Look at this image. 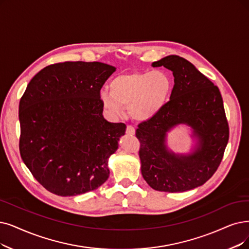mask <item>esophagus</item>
<instances>
[{"instance_id": "obj_1", "label": "esophagus", "mask_w": 249, "mask_h": 249, "mask_svg": "<svg viewBox=\"0 0 249 249\" xmlns=\"http://www.w3.org/2000/svg\"><path fill=\"white\" fill-rule=\"evenodd\" d=\"M135 127L134 126H132V125H127L126 126V130H125V133L127 134V135H131V136H133V135H135Z\"/></svg>"}]
</instances>
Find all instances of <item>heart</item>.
Masks as SVG:
<instances>
[{"label": "heart", "instance_id": "b5f03b06", "mask_svg": "<svg viewBox=\"0 0 249 249\" xmlns=\"http://www.w3.org/2000/svg\"><path fill=\"white\" fill-rule=\"evenodd\" d=\"M108 88L109 92L99 94V101L109 114L121 115L123 105H127L133 118L145 122L165 105L173 90V79L160 71L130 72L113 77Z\"/></svg>", "mask_w": 249, "mask_h": 249}]
</instances>
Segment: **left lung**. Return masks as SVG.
<instances>
[{"label":"left lung","instance_id":"8db88e82","mask_svg":"<svg viewBox=\"0 0 249 249\" xmlns=\"http://www.w3.org/2000/svg\"><path fill=\"white\" fill-rule=\"evenodd\" d=\"M152 66L172 71L175 85L170 101L136 131L142 176L157 191L191 190L210 180L223 159L229 140L223 98L216 86L180 56H166ZM181 123L193 127L197 140L189 155H176L165 144L166 133Z\"/></svg>","mask_w":249,"mask_h":249}]
</instances>
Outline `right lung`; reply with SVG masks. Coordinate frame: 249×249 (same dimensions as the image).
I'll return each mask as SVG.
<instances>
[{
  "mask_svg": "<svg viewBox=\"0 0 249 249\" xmlns=\"http://www.w3.org/2000/svg\"><path fill=\"white\" fill-rule=\"evenodd\" d=\"M115 69L101 62L56 63L27 85L19 102V151L36 180L51 193L75 196L107 181L108 158L126 127L108 123L99 101Z\"/></svg>",
  "mask_w": 249,
  "mask_h": 249,
  "instance_id": "right-lung-1",
  "label": "right lung"
}]
</instances>
